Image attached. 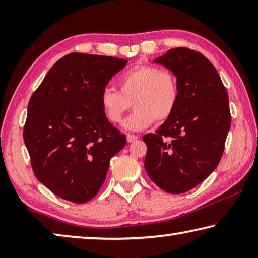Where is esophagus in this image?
<instances>
[{
	"instance_id": "34e87169",
	"label": "esophagus",
	"mask_w": 258,
	"mask_h": 258,
	"mask_svg": "<svg viewBox=\"0 0 258 258\" xmlns=\"http://www.w3.org/2000/svg\"><path fill=\"white\" fill-rule=\"evenodd\" d=\"M126 139H127V142H133L138 139V137H137V135H134V134H127V135H126Z\"/></svg>"
}]
</instances>
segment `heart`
<instances>
[{"instance_id": "obj_1", "label": "heart", "mask_w": 258, "mask_h": 258, "mask_svg": "<svg viewBox=\"0 0 258 258\" xmlns=\"http://www.w3.org/2000/svg\"><path fill=\"white\" fill-rule=\"evenodd\" d=\"M118 91L104 87L100 104L111 123H120L124 113L135 110L125 119L124 127L141 131L156 121L164 123L175 111L180 90L175 75L152 64H138L118 78Z\"/></svg>"}]
</instances>
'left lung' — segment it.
Returning <instances> with one entry per match:
<instances>
[{"mask_svg":"<svg viewBox=\"0 0 258 258\" xmlns=\"http://www.w3.org/2000/svg\"><path fill=\"white\" fill-rule=\"evenodd\" d=\"M154 62L176 76L180 97L173 115L142 138L145 168L160 189L183 194L220 163L231 125L228 92L215 67L197 51L175 47Z\"/></svg>","mask_w":258,"mask_h":258,"instance_id":"8db88e82","label":"left lung"}]
</instances>
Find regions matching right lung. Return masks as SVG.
<instances>
[{
    "mask_svg": "<svg viewBox=\"0 0 258 258\" xmlns=\"http://www.w3.org/2000/svg\"><path fill=\"white\" fill-rule=\"evenodd\" d=\"M127 63L73 52L52 66L28 102L24 141L33 172L58 197L84 204L106 180L126 135L110 124L100 93Z\"/></svg>",
    "mask_w": 258,
    "mask_h": 258,
    "instance_id": "right-lung-1",
    "label": "right lung"
}]
</instances>
